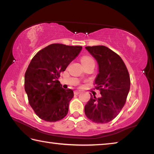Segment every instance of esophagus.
<instances>
[{"mask_svg": "<svg viewBox=\"0 0 154 154\" xmlns=\"http://www.w3.org/2000/svg\"><path fill=\"white\" fill-rule=\"evenodd\" d=\"M81 92H80V91H78V90H76V91H75V92H74V94H75V95H77V94H79Z\"/></svg>", "mask_w": 154, "mask_h": 154, "instance_id": "esophagus-1", "label": "esophagus"}]
</instances>
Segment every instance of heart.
<instances>
[{
    "label": "heart",
    "mask_w": 154,
    "mask_h": 154,
    "mask_svg": "<svg viewBox=\"0 0 154 154\" xmlns=\"http://www.w3.org/2000/svg\"><path fill=\"white\" fill-rule=\"evenodd\" d=\"M81 61H82V64H85V63H88V62H94V60L91 58L90 56H83V58L81 60Z\"/></svg>",
    "instance_id": "b5f03b06"
}]
</instances>
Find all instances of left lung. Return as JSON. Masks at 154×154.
I'll return each instance as SVG.
<instances>
[{
    "label": "left lung",
    "mask_w": 154,
    "mask_h": 154,
    "mask_svg": "<svg viewBox=\"0 0 154 154\" xmlns=\"http://www.w3.org/2000/svg\"><path fill=\"white\" fill-rule=\"evenodd\" d=\"M85 49L98 64L94 84L101 96L96 98L91 94L85 105V114L95 123H108L118 116L125 105L130 87V75L120 56L107 47L88 46Z\"/></svg>",
    "instance_id": "left-lung-1"
}]
</instances>
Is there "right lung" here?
I'll list each match as a JSON object with an SVG mask.
<instances>
[{
  "instance_id": "right-lung-1",
  "label": "right lung",
  "mask_w": 154,
  "mask_h": 154,
  "mask_svg": "<svg viewBox=\"0 0 154 154\" xmlns=\"http://www.w3.org/2000/svg\"><path fill=\"white\" fill-rule=\"evenodd\" d=\"M82 49V46L51 44L30 61L25 73V91L31 107L43 120L59 121L67 115L73 91L63 89L58 79Z\"/></svg>"
}]
</instances>
